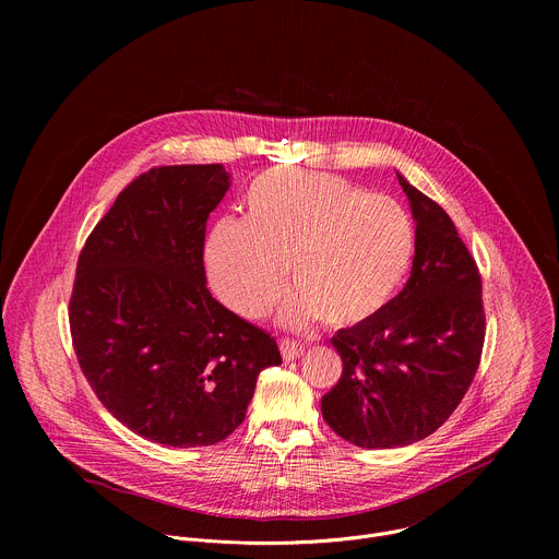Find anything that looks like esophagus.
Here are the masks:
<instances>
[{"label":"esophagus","mask_w":559,"mask_h":559,"mask_svg":"<svg viewBox=\"0 0 559 559\" xmlns=\"http://www.w3.org/2000/svg\"><path fill=\"white\" fill-rule=\"evenodd\" d=\"M281 354H283V360H285V362H289V360L300 358V356L305 354V347L287 338V341H281Z\"/></svg>","instance_id":"34e87169"}]
</instances>
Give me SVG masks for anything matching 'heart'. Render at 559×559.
Here are the masks:
<instances>
[{
  "instance_id": "heart-1",
  "label": "heart",
  "mask_w": 559,
  "mask_h": 559,
  "mask_svg": "<svg viewBox=\"0 0 559 559\" xmlns=\"http://www.w3.org/2000/svg\"><path fill=\"white\" fill-rule=\"evenodd\" d=\"M248 218L214 225L205 267L214 294L238 316L257 318L287 281L298 285L281 323L356 328L376 318L405 285L416 227L407 210L341 177L272 168L246 192Z\"/></svg>"
}]
</instances>
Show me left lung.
<instances>
[{
  "label": "left lung",
  "instance_id": "left-lung-1",
  "mask_svg": "<svg viewBox=\"0 0 559 559\" xmlns=\"http://www.w3.org/2000/svg\"><path fill=\"white\" fill-rule=\"evenodd\" d=\"M416 221L407 285L371 321L332 345L341 380L321 401L325 423L362 449L431 436L464 397L485 345L483 281L449 214L397 173Z\"/></svg>",
  "mask_w": 559,
  "mask_h": 559
}]
</instances>
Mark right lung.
Returning <instances> with one entry per match:
<instances>
[{
	"mask_svg": "<svg viewBox=\"0 0 559 559\" xmlns=\"http://www.w3.org/2000/svg\"><path fill=\"white\" fill-rule=\"evenodd\" d=\"M221 164L136 177L91 231L70 296L74 354L102 405L168 447H210L243 423L276 341L207 289L210 212L229 190Z\"/></svg>",
	"mask_w": 559,
	"mask_h": 559,
	"instance_id": "obj_1",
	"label": "right lung"
}]
</instances>
